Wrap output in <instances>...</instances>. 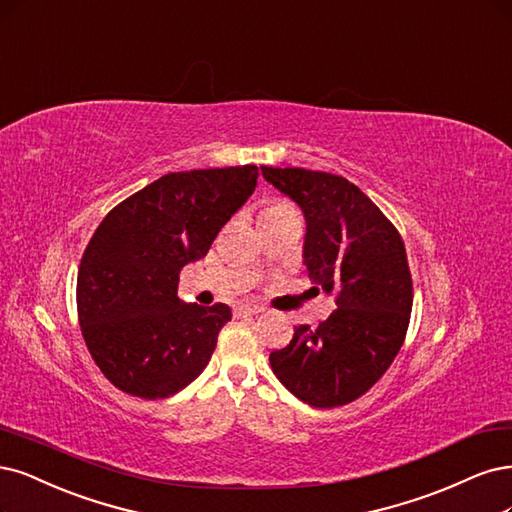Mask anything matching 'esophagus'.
Masks as SVG:
<instances>
[{
  "instance_id": "1",
  "label": "esophagus",
  "mask_w": 512,
  "mask_h": 512,
  "mask_svg": "<svg viewBox=\"0 0 512 512\" xmlns=\"http://www.w3.org/2000/svg\"><path fill=\"white\" fill-rule=\"evenodd\" d=\"M262 309L260 307H254V305H239V307H235V315L237 317H245V315H256V313H260Z\"/></svg>"
}]
</instances>
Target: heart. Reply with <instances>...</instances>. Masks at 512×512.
Returning <instances> with one entry per match:
<instances>
[{"mask_svg":"<svg viewBox=\"0 0 512 512\" xmlns=\"http://www.w3.org/2000/svg\"><path fill=\"white\" fill-rule=\"evenodd\" d=\"M260 220L264 222H301V211L290 201H271L262 207Z\"/></svg>","mask_w":512,"mask_h":512,"instance_id":"heart-1","label":"heart"}]
</instances>
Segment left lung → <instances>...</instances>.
Segmentation results:
<instances>
[{
    "label": "left lung",
    "instance_id": "8db88e82",
    "mask_svg": "<svg viewBox=\"0 0 512 512\" xmlns=\"http://www.w3.org/2000/svg\"><path fill=\"white\" fill-rule=\"evenodd\" d=\"M264 180L303 209L309 279L334 294L317 328H294L269 356L288 390L317 409L343 407L373 387L400 351L411 320L413 281L396 226L341 175L260 167Z\"/></svg>",
    "mask_w": 512,
    "mask_h": 512
}]
</instances>
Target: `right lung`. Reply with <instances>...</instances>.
Here are the masks:
<instances>
[{"instance_id": "right-lung-1", "label": "right lung", "mask_w": 512, "mask_h": 512, "mask_svg": "<svg viewBox=\"0 0 512 512\" xmlns=\"http://www.w3.org/2000/svg\"><path fill=\"white\" fill-rule=\"evenodd\" d=\"M256 180V165L167 173L97 226L78 269V320L118 390L167 398L203 373L233 313L222 303H182L180 271L207 254Z\"/></svg>"}]
</instances>
